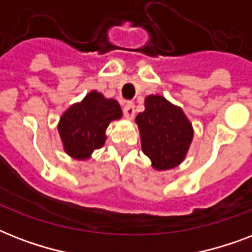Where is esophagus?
Returning a JSON list of instances; mask_svg holds the SVG:
<instances>
[{
  "label": "esophagus",
  "instance_id": "obj_1",
  "mask_svg": "<svg viewBox=\"0 0 252 252\" xmlns=\"http://www.w3.org/2000/svg\"><path fill=\"white\" fill-rule=\"evenodd\" d=\"M123 111H124V116L126 119H133L134 114H136V110H134V104L132 102H126L123 107Z\"/></svg>",
  "mask_w": 252,
  "mask_h": 252
}]
</instances>
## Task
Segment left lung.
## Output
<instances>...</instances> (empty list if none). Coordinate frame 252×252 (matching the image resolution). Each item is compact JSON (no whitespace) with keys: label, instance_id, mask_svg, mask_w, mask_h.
<instances>
[{"label":"left lung","instance_id":"left-lung-1","mask_svg":"<svg viewBox=\"0 0 252 252\" xmlns=\"http://www.w3.org/2000/svg\"><path fill=\"white\" fill-rule=\"evenodd\" d=\"M141 148L158 171L183 162L193 138V128L183 110L162 95H148L145 111L136 116Z\"/></svg>","mask_w":252,"mask_h":252}]
</instances>
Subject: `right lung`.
<instances>
[{
  "label": "right lung",
  "instance_id": "right-lung-1",
  "mask_svg": "<svg viewBox=\"0 0 252 252\" xmlns=\"http://www.w3.org/2000/svg\"><path fill=\"white\" fill-rule=\"evenodd\" d=\"M123 116L115 99L90 91L80 103H74L61 115L57 126L65 153L74 159H87L106 142L108 124Z\"/></svg>",
  "mask_w": 252,
  "mask_h": 252
}]
</instances>
